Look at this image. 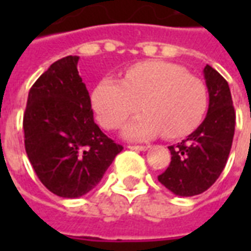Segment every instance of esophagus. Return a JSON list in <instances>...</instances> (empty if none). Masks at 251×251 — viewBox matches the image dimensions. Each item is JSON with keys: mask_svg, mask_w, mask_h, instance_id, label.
Masks as SVG:
<instances>
[{"mask_svg": "<svg viewBox=\"0 0 251 251\" xmlns=\"http://www.w3.org/2000/svg\"><path fill=\"white\" fill-rule=\"evenodd\" d=\"M129 149H133V151H147L148 145H129Z\"/></svg>", "mask_w": 251, "mask_h": 251, "instance_id": "obj_1", "label": "esophagus"}]
</instances>
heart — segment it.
<instances>
[{
	"label": "heart",
	"mask_w": 251,
	"mask_h": 251,
	"mask_svg": "<svg viewBox=\"0 0 251 251\" xmlns=\"http://www.w3.org/2000/svg\"><path fill=\"white\" fill-rule=\"evenodd\" d=\"M91 102L99 124L117 129L141 110L147 114L126 125L130 138L189 134L204 117L208 95L201 79L183 67L164 60H148L130 67L124 80L106 77L94 88Z\"/></svg>",
	"instance_id": "1"
}]
</instances>
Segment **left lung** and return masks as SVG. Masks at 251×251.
Here are the masks:
<instances>
[{
	"label": "left lung",
	"mask_w": 251,
	"mask_h": 251,
	"mask_svg": "<svg viewBox=\"0 0 251 251\" xmlns=\"http://www.w3.org/2000/svg\"><path fill=\"white\" fill-rule=\"evenodd\" d=\"M208 111L204 121L185 140L171 145V164L158 181L179 196H195L214 184L225 169L235 129V110L226 79L204 67Z\"/></svg>",
	"instance_id": "1"
}]
</instances>
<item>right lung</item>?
<instances>
[{
    "mask_svg": "<svg viewBox=\"0 0 251 251\" xmlns=\"http://www.w3.org/2000/svg\"><path fill=\"white\" fill-rule=\"evenodd\" d=\"M77 56L57 60L30 87L24 142L37 177L52 194L79 198L97 187L124 149L94 122Z\"/></svg>",
    "mask_w": 251,
    "mask_h": 251,
    "instance_id": "obj_1",
    "label": "right lung"
}]
</instances>
